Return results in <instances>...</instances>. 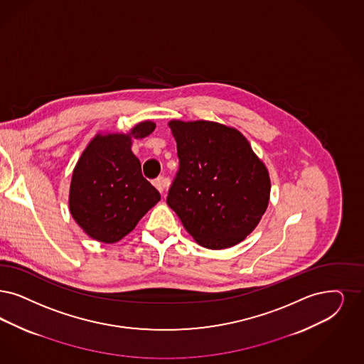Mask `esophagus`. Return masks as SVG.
Wrapping results in <instances>:
<instances>
[{
    "label": "esophagus",
    "instance_id": "esophagus-1",
    "mask_svg": "<svg viewBox=\"0 0 364 364\" xmlns=\"http://www.w3.org/2000/svg\"><path fill=\"white\" fill-rule=\"evenodd\" d=\"M154 185H155V188H158L161 193L164 191V188H168V185H170V182H168V179H166V178H156L155 181H154Z\"/></svg>",
    "mask_w": 364,
    "mask_h": 364
}]
</instances>
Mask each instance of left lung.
<instances>
[{
  "instance_id": "1",
  "label": "left lung",
  "mask_w": 364,
  "mask_h": 364,
  "mask_svg": "<svg viewBox=\"0 0 364 364\" xmlns=\"http://www.w3.org/2000/svg\"><path fill=\"white\" fill-rule=\"evenodd\" d=\"M179 170L167 203L193 239L209 250L242 242L269 206V171L235 128L218 122H168Z\"/></svg>"
}]
</instances>
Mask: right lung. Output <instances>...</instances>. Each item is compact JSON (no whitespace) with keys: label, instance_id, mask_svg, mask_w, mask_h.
<instances>
[{"label":"right lung","instance_id":"add662e5","mask_svg":"<svg viewBox=\"0 0 364 364\" xmlns=\"http://www.w3.org/2000/svg\"><path fill=\"white\" fill-rule=\"evenodd\" d=\"M154 129L155 122H143L127 135L98 134L82 152L73 171L68 206L92 239L108 244L122 240L161 200L131 149L132 139H143Z\"/></svg>","mask_w":364,"mask_h":364}]
</instances>
